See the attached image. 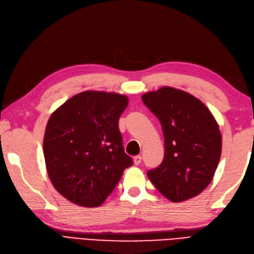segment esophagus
<instances>
[{
    "label": "esophagus",
    "instance_id": "1",
    "mask_svg": "<svg viewBox=\"0 0 254 254\" xmlns=\"http://www.w3.org/2000/svg\"><path fill=\"white\" fill-rule=\"evenodd\" d=\"M133 160H134V164H135V165H139L140 163H141L142 158H141V156H135V157L133 158Z\"/></svg>",
    "mask_w": 254,
    "mask_h": 254
}]
</instances>
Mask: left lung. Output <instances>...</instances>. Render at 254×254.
I'll use <instances>...</instances> for the list:
<instances>
[{"instance_id": "1", "label": "left lung", "mask_w": 254, "mask_h": 254, "mask_svg": "<svg viewBox=\"0 0 254 254\" xmlns=\"http://www.w3.org/2000/svg\"><path fill=\"white\" fill-rule=\"evenodd\" d=\"M144 105L159 119L164 136V158L147 172L166 199L182 202L201 193L217 170L222 136L211 112L190 93L171 87L147 92Z\"/></svg>"}]
</instances>
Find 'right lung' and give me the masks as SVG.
<instances>
[{"label": "right lung", "instance_id": "right-lung-1", "mask_svg": "<svg viewBox=\"0 0 254 254\" xmlns=\"http://www.w3.org/2000/svg\"><path fill=\"white\" fill-rule=\"evenodd\" d=\"M127 105L121 94L84 91L52 113L43 143L47 173L70 202L97 207L133 164L118 127Z\"/></svg>", "mask_w": 254, "mask_h": 254}]
</instances>
